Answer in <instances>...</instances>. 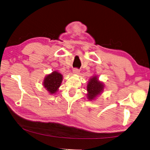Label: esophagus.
Listing matches in <instances>:
<instances>
[{"instance_id": "obj_1", "label": "esophagus", "mask_w": 150, "mask_h": 150, "mask_svg": "<svg viewBox=\"0 0 150 150\" xmlns=\"http://www.w3.org/2000/svg\"><path fill=\"white\" fill-rule=\"evenodd\" d=\"M80 72V70L78 69V68H74V69H73V73H75V74H78V73H79Z\"/></svg>"}]
</instances>
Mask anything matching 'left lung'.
<instances>
[{
	"label": "left lung",
	"instance_id": "8db88e82",
	"mask_svg": "<svg viewBox=\"0 0 150 150\" xmlns=\"http://www.w3.org/2000/svg\"><path fill=\"white\" fill-rule=\"evenodd\" d=\"M103 84L98 81L96 77H93L89 81L88 84H87L86 91H88V98L89 100H93L100 92L103 91Z\"/></svg>",
	"mask_w": 150,
	"mask_h": 150
}]
</instances>
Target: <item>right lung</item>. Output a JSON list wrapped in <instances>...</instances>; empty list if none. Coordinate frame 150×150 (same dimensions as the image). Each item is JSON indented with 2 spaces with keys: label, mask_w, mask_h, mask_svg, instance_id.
Instances as JSON below:
<instances>
[{
  "label": "right lung",
  "mask_w": 150,
  "mask_h": 150,
  "mask_svg": "<svg viewBox=\"0 0 150 150\" xmlns=\"http://www.w3.org/2000/svg\"><path fill=\"white\" fill-rule=\"evenodd\" d=\"M62 81V75L60 73L54 71L50 75H48L44 80V86L50 94H54L58 91Z\"/></svg>",
  "instance_id": "obj_1"
}]
</instances>
